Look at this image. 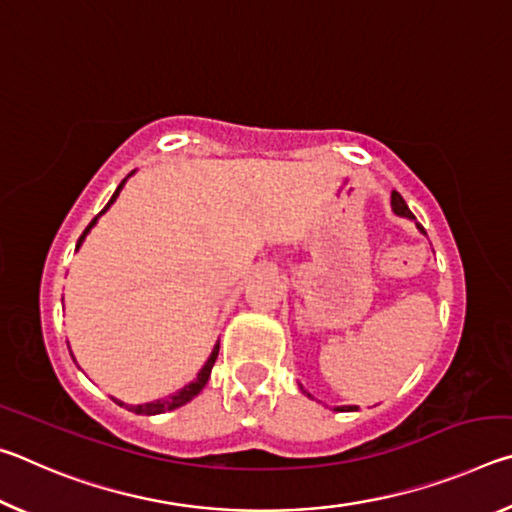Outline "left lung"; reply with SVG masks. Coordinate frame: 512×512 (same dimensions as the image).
Wrapping results in <instances>:
<instances>
[{
	"label": "left lung",
	"instance_id": "8db88e82",
	"mask_svg": "<svg viewBox=\"0 0 512 512\" xmlns=\"http://www.w3.org/2000/svg\"><path fill=\"white\" fill-rule=\"evenodd\" d=\"M391 205H393V212H395L397 216H406V219H415L413 212L409 210V205L404 203V198H402L400 194H397V192H393V196H391ZM418 230L424 235V228H422L420 223H418ZM307 395H309V393H307ZM309 397H311V395H309ZM336 411H357V406H336Z\"/></svg>",
	"mask_w": 512,
	"mask_h": 512
}]
</instances>
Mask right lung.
Segmentation results:
<instances>
[{
    "label": "right lung",
    "instance_id": "right-lung-1",
    "mask_svg": "<svg viewBox=\"0 0 512 512\" xmlns=\"http://www.w3.org/2000/svg\"><path fill=\"white\" fill-rule=\"evenodd\" d=\"M124 183H126V178L121 180V185L115 189V194H112V198L108 201V205L103 207V210H101V212H99L97 216H94V219L90 221L88 228H85V232H83V235L79 237V244H76V250L81 248L85 235H88V232L92 230V225L99 221V216H101L103 212H106L112 203H115V198L119 196V192H121V187H124ZM216 357H219V343L214 345V350H212V354H210V359L205 361V366L201 368V372H198V375H196V379L192 381V384H187L185 388H180V391L171 393V395H167V397H162V400L146 402V404H124V402H119V400H115V402H117L119 406H124V409L137 413V415H158V413H167V411L178 409V406H183V404H187V402H192L194 397L203 391L205 384H207V379H210V372H212V368H214V361H216Z\"/></svg>",
    "mask_w": 512,
    "mask_h": 512
}]
</instances>
